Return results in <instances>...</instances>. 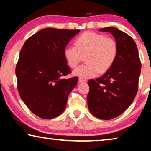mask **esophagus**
<instances>
[{"mask_svg": "<svg viewBox=\"0 0 151 151\" xmlns=\"http://www.w3.org/2000/svg\"><path fill=\"white\" fill-rule=\"evenodd\" d=\"M78 82H79V83H86L87 80H85L83 78H78Z\"/></svg>", "mask_w": 151, "mask_h": 151, "instance_id": "obj_1", "label": "esophagus"}]
</instances>
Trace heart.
<instances>
[{
    "instance_id": "b5f03b06",
    "label": "heart",
    "mask_w": 151,
    "mask_h": 151,
    "mask_svg": "<svg viewBox=\"0 0 151 151\" xmlns=\"http://www.w3.org/2000/svg\"><path fill=\"white\" fill-rule=\"evenodd\" d=\"M76 46L65 47L64 55L69 66L75 68L85 56V65L76 68L73 75L83 78L94 77L111 68L117 56L116 42L100 34L87 32L76 40Z\"/></svg>"
}]
</instances>
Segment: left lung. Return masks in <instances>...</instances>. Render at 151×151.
I'll use <instances>...</instances> for the list:
<instances>
[{"label":"left lung","instance_id":"1","mask_svg":"<svg viewBox=\"0 0 151 151\" xmlns=\"http://www.w3.org/2000/svg\"><path fill=\"white\" fill-rule=\"evenodd\" d=\"M112 34L117 44L115 62L104 75L88 81L87 104L96 117L110 120L118 116L133 102L138 92L141 62L132 38L114 27L100 29Z\"/></svg>","mask_w":151,"mask_h":151}]
</instances>
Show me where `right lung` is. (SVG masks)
<instances>
[{
	"instance_id": "right-lung-1",
	"label": "right lung",
	"mask_w": 151,
	"mask_h": 151,
	"mask_svg": "<svg viewBox=\"0 0 151 151\" xmlns=\"http://www.w3.org/2000/svg\"><path fill=\"white\" fill-rule=\"evenodd\" d=\"M79 30L43 29L26 40L15 68L20 97L40 118L57 117L66 109L68 95L78 77L70 73L64 55L65 47Z\"/></svg>"
}]
</instances>
